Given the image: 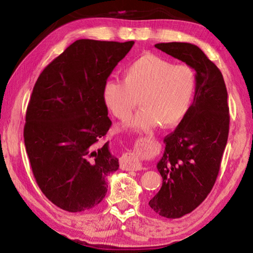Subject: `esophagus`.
Masks as SVG:
<instances>
[{
	"mask_svg": "<svg viewBox=\"0 0 253 253\" xmlns=\"http://www.w3.org/2000/svg\"><path fill=\"white\" fill-rule=\"evenodd\" d=\"M121 165L123 166V169H130V170H139L142 169V164H140V162L137 161L136 157L132 155V154H128V153H126L125 155L123 156L121 161Z\"/></svg>",
	"mask_w": 253,
	"mask_h": 253,
	"instance_id": "esophagus-1",
	"label": "esophagus"
}]
</instances>
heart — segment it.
Here are the masks:
<instances>
[{
    "instance_id": "1",
    "label": "heart",
    "mask_w": 253,
    "mask_h": 253,
    "mask_svg": "<svg viewBox=\"0 0 253 253\" xmlns=\"http://www.w3.org/2000/svg\"><path fill=\"white\" fill-rule=\"evenodd\" d=\"M196 91V76L185 65L144 53L124 70V80L109 79L102 90L111 114L125 121L139 101L142 107L128 127L149 130L153 127H173L190 110Z\"/></svg>"
}]
</instances>
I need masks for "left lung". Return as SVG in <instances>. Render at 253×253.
Wrapping results in <instances>:
<instances>
[{
    "label": "left lung",
    "instance_id": "left-lung-1",
    "mask_svg": "<svg viewBox=\"0 0 253 253\" xmlns=\"http://www.w3.org/2000/svg\"><path fill=\"white\" fill-rule=\"evenodd\" d=\"M196 72V91L185 118L164 138L157 164L163 184L148 204L161 216L178 219L207 199L216 181L229 136L228 92L223 76L205 53L186 42L157 43Z\"/></svg>",
    "mask_w": 253,
    "mask_h": 253
}]
</instances>
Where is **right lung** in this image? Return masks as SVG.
Segmentation results:
<instances>
[{"instance_id":"1","label":"right lung","mask_w":253,"mask_h":253,"mask_svg":"<svg viewBox=\"0 0 253 253\" xmlns=\"http://www.w3.org/2000/svg\"><path fill=\"white\" fill-rule=\"evenodd\" d=\"M134 41L77 40L46 66L33 87L24 125L32 173L46 199L68 212L99 204L119 168L108 142L102 97L107 79Z\"/></svg>"}]
</instances>
